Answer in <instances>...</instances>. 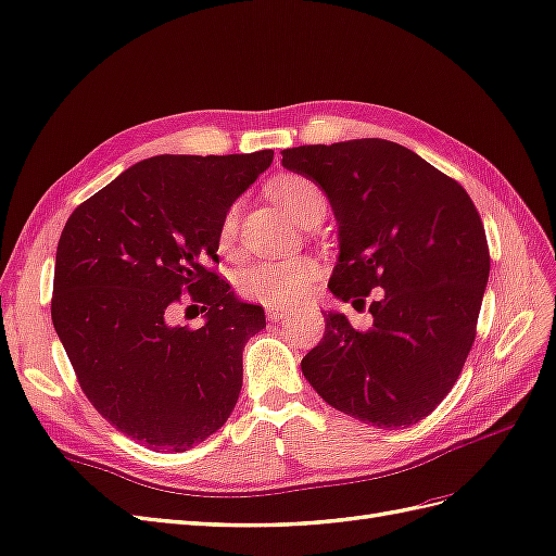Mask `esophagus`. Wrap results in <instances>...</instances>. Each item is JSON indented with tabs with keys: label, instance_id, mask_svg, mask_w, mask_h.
I'll list each match as a JSON object with an SVG mask.
<instances>
[{
	"label": "esophagus",
	"instance_id": "1",
	"mask_svg": "<svg viewBox=\"0 0 556 556\" xmlns=\"http://www.w3.org/2000/svg\"><path fill=\"white\" fill-rule=\"evenodd\" d=\"M287 315H289V309H283V307H267V319H273V321H279Z\"/></svg>",
	"mask_w": 556,
	"mask_h": 556
}]
</instances>
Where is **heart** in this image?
<instances>
[{"label": "heart", "mask_w": 556, "mask_h": 556, "mask_svg": "<svg viewBox=\"0 0 556 556\" xmlns=\"http://www.w3.org/2000/svg\"><path fill=\"white\" fill-rule=\"evenodd\" d=\"M267 197L299 225H303L313 213L327 208L325 191L303 175H277L275 179H269ZM235 231L237 205H231L223 219V227H219V241L229 243ZM315 275L317 265L309 257H291V261L279 263L257 261L241 269L237 289L243 301L261 303L267 307H283L303 299Z\"/></svg>", "instance_id": "heart-1"}]
</instances>
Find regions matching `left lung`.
I'll use <instances>...</instances> for the list:
<instances>
[{
  "mask_svg": "<svg viewBox=\"0 0 556 556\" xmlns=\"http://www.w3.org/2000/svg\"><path fill=\"white\" fill-rule=\"evenodd\" d=\"M287 170L325 189L339 223L329 289L365 309L367 331L327 313L301 369L331 407L379 429L429 417L453 391L476 339L488 239L459 182L386 139L281 151Z\"/></svg>",
  "mask_w": 556,
  "mask_h": 556,
  "instance_id": "1",
  "label": "left lung"
}]
</instances>
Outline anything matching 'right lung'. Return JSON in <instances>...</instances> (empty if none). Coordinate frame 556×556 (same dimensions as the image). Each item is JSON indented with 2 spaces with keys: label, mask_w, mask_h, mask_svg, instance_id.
I'll return each mask as SVG.
<instances>
[{
  "label": "right lung",
  "mask_w": 556,
  "mask_h": 556,
  "mask_svg": "<svg viewBox=\"0 0 556 556\" xmlns=\"http://www.w3.org/2000/svg\"><path fill=\"white\" fill-rule=\"evenodd\" d=\"M275 151L153 156L77 205L61 231L51 321L99 415L156 453H185L235 409L243 345L265 327L208 263L219 227ZM189 292L206 325H169Z\"/></svg>",
  "instance_id": "1"
}]
</instances>
